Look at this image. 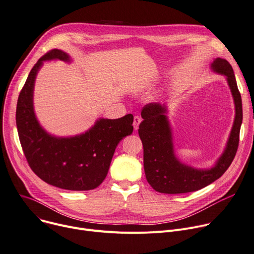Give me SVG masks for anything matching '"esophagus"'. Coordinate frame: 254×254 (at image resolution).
I'll return each instance as SVG.
<instances>
[{
	"mask_svg": "<svg viewBox=\"0 0 254 254\" xmlns=\"http://www.w3.org/2000/svg\"><path fill=\"white\" fill-rule=\"evenodd\" d=\"M141 122H142V120H141L140 116H134L133 117V128H134V130H137L139 128V126H140Z\"/></svg>",
	"mask_w": 254,
	"mask_h": 254,
	"instance_id": "1",
	"label": "esophagus"
}]
</instances>
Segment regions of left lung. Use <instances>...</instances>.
<instances>
[{"label":"left lung","instance_id":"8db88e82","mask_svg":"<svg viewBox=\"0 0 254 254\" xmlns=\"http://www.w3.org/2000/svg\"><path fill=\"white\" fill-rule=\"evenodd\" d=\"M211 69L226 76L234 99L236 114L224 153L209 170H197L177 158L171 126L165 115V105L149 103L142 109L143 122L139 126V136L144 148V171L151 187L159 193L182 194L206 187L225 174L237 152L243 118L237 81L231 64L226 59H214Z\"/></svg>","mask_w":254,"mask_h":254}]
</instances>
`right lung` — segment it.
<instances>
[{
  "instance_id": "obj_1",
  "label": "right lung",
  "mask_w": 254,
  "mask_h": 254,
  "mask_svg": "<svg viewBox=\"0 0 254 254\" xmlns=\"http://www.w3.org/2000/svg\"><path fill=\"white\" fill-rule=\"evenodd\" d=\"M70 61L68 54L51 50L32 67L19 94L16 125L25 158L40 179L57 188L88 191L97 188L107 174L115 148L132 132V114L117 120L100 118L84 133L69 138L49 134L33 110V87L44 61Z\"/></svg>"
}]
</instances>
